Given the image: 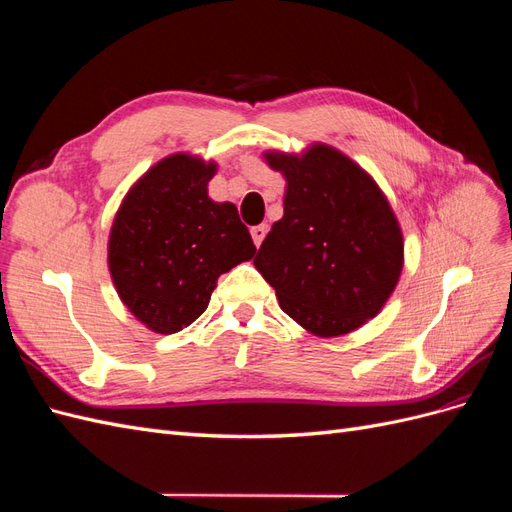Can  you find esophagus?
<instances>
[{
	"instance_id": "obj_1",
	"label": "esophagus",
	"mask_w": 512,
	"mask_h": 512,
	"mask_svg": "<svg viewBox=\"0 0 512 512\" xmlns=\"http://www.w3.org/2000/svg\"><path fill=\"white\" fill-rule=\"evenodd\" d=\"M250 232H252V239H254L256 247H258L262 243V239H265V235H267V224H258Z\"/></svg>"
}]
</instances>
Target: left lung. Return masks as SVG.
I'll list each match as a JSON object with an SVG mask.
<instances>
[{
    "label": "left lung",
    "instance_id": "obj_1",
    "mask_svg": "<svg viewBox=\"0 0 512 512\" xmlns=\"http://www.w3.org/2000/svg\"><path fill=\"white\" fill-rule=\"evenodd\" d=\"M288 190L254 258L280 307L320 337L344 335L374 318L393 292L404 239L384 194L363 168L327 145L305 156L267 153Z\"/></svg>",
    "mask_w": 512,
    "mask_h": 512
}]
</instances>
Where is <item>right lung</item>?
I'll return each mask as SVG.
<instances>
[{
	"label": "right lung",
	"mask_w": 512,
	"mask_h": 512,
	"mask_svg": "<svg viewBox=\"0 0 512 512\" xmlns=\"http://www.w3.org/2000/svg\"><path fill=\"white\" fill-rule=\"evenodd\" d=\"M215 164L177 153L123 198L108 239V269L130 312L177 333L205 312L218 277L256 252L232 203H213Z\"/></svg>",
	"instance_id": "add662e5"
}]
</instances>
